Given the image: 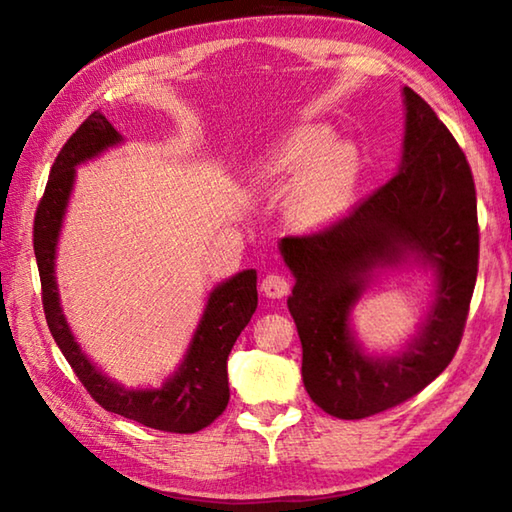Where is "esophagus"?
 Segmentation results:
<instances>
[{
	"label": "esophagus",
	"instance_id": "esophagus-1",
	"mask_svg": "<svg viewBox=\"0 0 512 512\" xmlns=\"http://www.w3.org/2000/svg\"><path fill=\"white\" fill-rule=\"evenodd\" d=\"M262 293L266 298H271V300H280V298H284L289 293V289H291V284H289V280L287 277H284L282 273H268L264 280H262Z\"/></svg>",
	"mask_w": 512,
	"mask_h": 512
}]
</instances>
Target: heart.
Here are the masks:
<instances>
[{
  "instance_id": "obj_1",
  "label": "heart",
  "mask_w": 512,
  "mask_h": 512,
  "mask_svg": "<svg viewBox=\"0 0 512 512\" xmlns=\"http://www.w3.org/2000/svg\"><path fill=\"white\" fill-rule=\"evenodd\" d=\"M332 137L325 126H302L257 164L259 183L268 187L303 169L289 194V214L300 225L323 223L339 212L357 178V151L343 142L332 144Z\"/></svg>"
}]
</instances>
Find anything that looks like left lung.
<instances>
[{"mask_svg":"<svg viewBox=\"0 0 512 512\" xmlns=\"http://www.w3.org/2000/svg\"><path fill=\"white\" fill-rule=\"evenodd\" d=\"M404 106L400 171L327 228L280 241L296 277L287 305L302 343V381L311 400L341 420L393 409L449 366L479 271L470 164L420 94L404 88ZM406 256L434 266L437 302L404 353L368 358L349 332V311L372 270Z\"/></svg>","mask_w":512,"mask_h":512,"instance_id":"8db88e82","label":"left lung"}]
</instances>
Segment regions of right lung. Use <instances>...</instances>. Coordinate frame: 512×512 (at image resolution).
Listing matches in <instances>:
<instances>
[{
	"mask_svg": "<svg viewBox=\"0 0 512 512\" xmlns=\"http://www.w3.org/2000/svg\"><path fill=\"white\" fill-rule=\"evenodd\" d=\"M119 142L121 135L97 110L76 128L51 167L33 221V250L40 271L42 307L51 336L94 402L144 427L196 433L212 424L228 406V354L257 309V273L248 268L210 293L185 361L180 363L176 375L164 381L160 388L126 391L124 386L101 375L69 332L58 302L54 259L58 232L74 185V167Z\"/></svg>",
	"mask_w": 512,
	"mask_h": 512,
	"instance_id": "right-lung-1",
	"label": "right lung"
}]
</instances>
